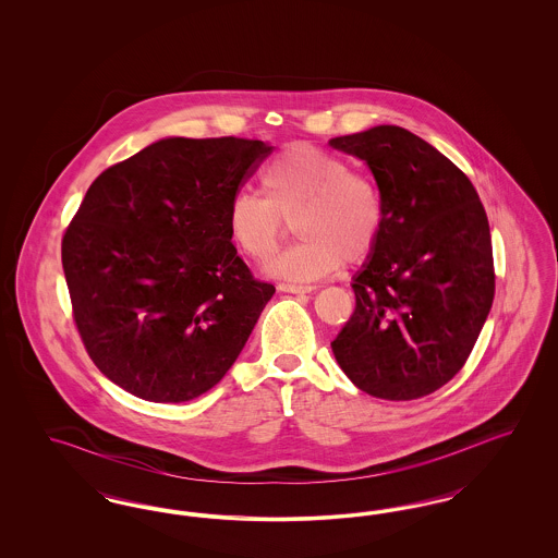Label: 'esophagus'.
<instances>
[{"label": "esophagus", "mask_w": 558, "mask_h": 558, "mask_svg": "<svg viewBox=\"0 0 558 558\" xmlns=\"http://www.w3.org/2000/svg\"><path fill=\"white\" fill-rule=\"evenodd\" d=\"M278 291L292 292V294H305V292L314 291V287H301V284H287V282H280V284H278Z\"/></svg>", "instance_id": "esophagus-1"}]
</instances>
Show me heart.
Returning <instances> with one entry per match:
<instances>
[{"label": "heart", "mask_w": 558, "mask_h": 558, "mask_svg": "<svg viewBox=\"0 0 558 558\" xmlns=\"http://www.w3.org/2000/svg\"><path fill=\"white\" fill-rule=\"evenodd\" d=\"M262 192H236L226 226L242 255L269 259L296 219L301 242L276 257L267 271L292 282H314L347 264H364L385 230V203L368 175L316 144L296 142L267 160Z\"/></svg>", "instance_id": "1"}]
</instances>
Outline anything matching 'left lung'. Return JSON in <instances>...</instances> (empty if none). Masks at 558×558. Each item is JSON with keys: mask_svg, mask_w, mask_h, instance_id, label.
<instances>
[{"mask_svg": "<svg viewBox=\"0 0 558 558\" xmlns=\"http://www.w3.org/2000/svg\"><path fill=\"white\" fill-rule=\"evenodd\" d=\"M366 160L385 230L351 289L355 312L330 343L372 398H425L466 364L496 292L487 215L471 180L396 125L330 140Z\"/></svg>", "mask_w": 558, "mask_h": 558, "instance_id": "left-lung-1", "label": "left lung"}]
</instances>
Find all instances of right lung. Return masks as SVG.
Returning a JSON list of instances; mask_svg holds the SVG:
<instances>
[{
    "mask_svg": "<svg viewBox=\"0 0 558 558\" xmlns=\"http://www.w3.org/2000/svg\"><path fill=\"white\" fill-rule=\"evenodd\" d=\"M271 148L167 137L102 171L62 236L87 355L135 398L180 403L236 362L276 292L228 234L230 198Z\"/></svg>",
    "mask_w": 558,
    "mask_h": 558,
    "instance_id": "add662e5",
    "label": "right lung"
}]
</instances>
